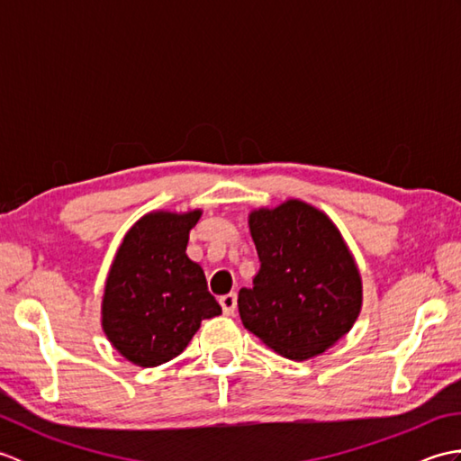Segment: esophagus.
<instances>
[{
	"mask_svg": "<svg viewBox=\"0 0 461 461\" xmlns=\"http://www.w3.org/2000/svg\"><path fill=\"white\" fill-rule=\"evenodd\" d=\"M220 305H221L223 315H233V311H236V307H238V297L233 295V293H230V295H223V297H220Z\"/></svg>",
	"mask_w": 461,
	"mask_h": 461,
	"instance_id": "esophagus-1",
	"label": "esophagus"
}]
</instances>
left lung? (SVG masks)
<instances>
[{
    "label": "left lung",
    "mask_w": 461,
    "mask_h": 461,
    "mask_svg": "<svg viewBox=\"0 0 461 461\" xmlns=\"http://www.w3.org/2000/svg\"><path fill=\"white\" fill-rule=\"evenodd\" d=\"M261 261L240 291L243 327L291 360L325 352L355 325L362 283L347 243L325 213L289 200L249 215Z\"/></svg>",
    "instance_id": "left-lung-1"
}]
</instances>
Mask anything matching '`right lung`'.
I'll return each instance as SVG.
<instances>
[{
    "mask_svg": "<svg viewBox=\"0 0 461 461\" xmlns=\"http://www.w3.org/2000/svg\"><path fill=\"white\" fill-rule=\"evenodd\" d=\"M200 213L144 215L116 253L104 287L103 329L134 365L150 368L172 360L203 319L221 315L202 267L185 256Z\"/></svg>",
    "mask_w": 461,
    "mask_h": 461,
    "instance_id": "add662e5",
    "label": "right lung"
}]
</instances>
